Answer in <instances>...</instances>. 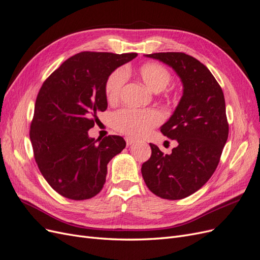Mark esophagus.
<instances>
[{
    "label": "esophagus",
    "instance_id": "obj_1",
    "mask_svg": "<svg viewBox=\"0 0 260 260\" xmlns=\"http://www.w3.org/2000/svg\"><path fill=\"white\" fill-rule=\"evenodd\" d=\"M125 142H127V145H131L132 143H135V140H133L132 138H125Z\"/></svg>",
    "mask_w": 260,
    "mask_h": 260
}]
</instances>
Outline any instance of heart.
<instances>
[{"label":"heart","instance_id":"b5f03b06","mask_svg":"<svg viewBox=\"0 0 260 260\" xmlns=\"http://www.w3.org/2000/svg\"><path fill=\"white\" fill-rule=\"evenodd\" d=\"M140 79L148 89L160 92L166 89L171 81V74L167 67L159 62H144L138 68ZM127 82V74L122 68H117L108 76L105 82V94L109 103H116L120 99L123 86ZM162 114L157 109L122 108L114 114V128L130 137H143L153 128L160 124Z\"/></svg>","mask_w":260,"mask_h":260}]
</instances>
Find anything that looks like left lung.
I'll return each instance as SVG.
<instances>
[{
	"label": "left lung",
	"mask_w": 260,
	"mask_h": 260,
	"mask_svg": "<svg viewBox=\"0 0 260 260\" xmlns=\"http://www.w3.org/2000/svg\"><path fill=\"white\" fill-rule=\"evenodd\" d=\"M175 69L183 83V95L160 131L178 146L164 154L151 144L142 176L149 191L165 200H181L195 193L214 174L229 135L221 86L209 69L181 52L147 54Z\"/></svg>",
	"instance_id": "left-lung-1"
}]
</instances>
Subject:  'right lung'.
Masks as SVG:
<instances>
[{
	"mask_svg": "<svg viewBox=\"0 0 260 260\" xmlns=\"http://www.w3.org/2000/svg\"><path fill=\"white\" fill-rule=\"evenodd\" d=\"M137 53L81 52L66 59L43 82L30 124L34 156L54 191L74 201L101 192L107 164L125 147L119 136L98 141L88 131L105 112V82Z\"/></svg>",
	"mask_w": 260,
	"mask_h": 260,
	"instance_id": "right-lung-1",
	"label": "right lung"
}]
</instances>
